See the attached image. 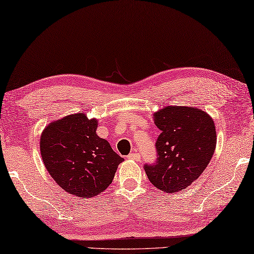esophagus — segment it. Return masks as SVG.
I'll return each instance as SVG.
<instances>
[{
	"instance_id": "34e87169",
	"label": "esophagus",
	"mask_w": 254,
	"mask_h": 254,
	"mask_svg": "<svg viewBox=\"0 0 254 254\" xmlns=\"http://www.w3.org/2000/svg\"><path fill=\"white\" fill-rule=\"evenodd\" d=\"M127 159L129 160H134V161H139L140 160V155L138 154V153H130V154L127 155Z\"/></svg>"
}]
</instances>
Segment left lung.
<instances>
[{
	"label": "left lung",
	"mask_w": 254,
	"mask_h": 254,
	"mask_svg": "<svg viewBox=\"0 0 254 254\" xmlns=\"http://www.w3.org/2000/svg\"><path fill=\"white\" fill-rule=\"evenodd\" d=\"M161 130L155 143V163L145 164L148 180L157 189L178 192L200 177L216 148L213 118L193 107L168 106L154 114Z\"/></svg>",
	"instance_id": "obj_1"
}]
</instances>
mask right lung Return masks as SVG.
Returning <instances> with one entry per match:
<instances>
[{"instance_id":"add662e5","label":"right lung","mask_w":254,"mask_h":254,"mask_svg":"<svg viewBox=\"0 0 254 254\" xmlns=\"http://www.w3.org/2000/svg\"><path fill=\"white\" fill-rule=\"evenodd\" d=\"M98 120L80 114L49 124L40 137L44 164L66 192L91 198L106 190L124 161L97 135Z\"/></svg>"}]
</instances>
